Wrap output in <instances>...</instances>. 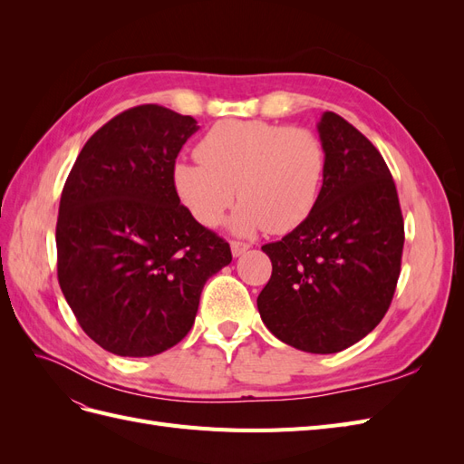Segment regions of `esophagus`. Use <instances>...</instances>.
I'll use <instances>...</instances> for the list:
<instances>
[{
  "instance_id": "esophagus-1",
  "label": "esophagus",
  "mask_w": 464,
  "mask_h": 464,
  "mask_svg": "<svg viewBox=\"0 0 464 464\" xmlns=\"http://www.w3.org/2000/svg\"><path fill=\"white\" fill-rule=\"evenodd\" d=\"M230 247H232V256H234V257H240V256H244L246 251L249 249V244H244V242H232V244H230Z\"/></svg>"
}]
</instances>
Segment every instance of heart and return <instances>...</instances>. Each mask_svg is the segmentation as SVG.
Instances as JSON below:
<instances>
[{
    "label": "heart",
    "mask_w": 464,
    "mask_h": 464,
    "mask_svg": "<svg viewBox=\"0 0 464 464\" xmlns=\"http://www.w3.org/2000/svg\"><path fill=\"white\" fill-rule=\"evenodd\" d=\"M198 154L201 162L174 166L179 201L203 227H217L237 186L242 201L230 230L242 236L261 228L288 232L302 224L317 203L327 164L325 149L310 130L257 120L215 123Z\"/></svg>",
    "instance_id": "obj_1"
}]
</instances>
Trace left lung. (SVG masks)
<instances>
[{"label":"left lung","instance_id":"1","mask_svg":"<svg viewBox=\"0 0 464 464\" xmlns=\"http://www.w3.org/2000/svg\"><path fill=\"white\" fill-rule=\"evenodd\" d=\"M325 176L317 203L280 242L257 310L278 341L312 354L356 344L383 319L397 288L404 222L379 150L334 111L317 123Z\"/></svg>","mask_w":464,"mask_h":464}]
</instances>
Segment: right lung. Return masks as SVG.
<instances>
[{"instance_id":"add662e5","label":"right lung","mask_w":464,"mask_h":464,"mask_svg":"<svg viewBox=\"0 0 464 464\" xmlns=\"http://www.w3.org/2000/svg\"><path fill=\"white\" fill-rule=\"evenodd\" d=\"M199 130L157 104L121 111L79 152L62 191L58 278L79 325L118 356L160 354L189 333L230 246L179 205L178 152Z\"/></svg>"}]
</instances>
